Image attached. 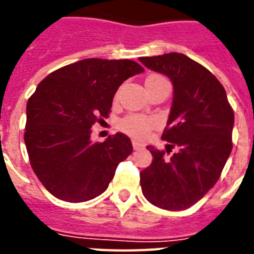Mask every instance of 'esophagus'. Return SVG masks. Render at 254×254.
<instances>
[{
	"label": "esophagus",
	"instance_id": "34e87169",
	"mask_svg": "<svg viewBox=\"0 0 254 254\" xmlns=\"http://www.w3.org/2000/svg\"><path fill=\"white\" fill-rule=\"evenodd\" d=\"M142 145H141V143L139 142H137V141H133V149H134V150H141V149H142Z\"/></svg>",
	"mask_w": 254,
	"mask_h": 254
}]
</instances>
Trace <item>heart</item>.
<instances>
[{"instance_id": "obj_1", "label": "heart", "mask_w": 254, "mask_h": 254, "mask_svg": "<svg viewBox=\"0 0 254 254\" xmlns=\"http://www.w3.org/2000/svg\"><path fill=\"white\" fill-rule=\"evenodd\" d=\"M163 80H166V79H163L162 76H158V75H151V76L147 77L145 84L147 87V85L155 84V83ZM155 125H157V121L153 117L141 115H127L124 119L120 120L119 129L124 133L134 137V138L143 139L147 135L149 130L153 129Z\"/></svg>"}]
</instances>
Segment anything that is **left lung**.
Here are the masks:
<instances>
[{
  "mask_svg": "<svg viewBox=\"0 0 254 254\" xmlns=\"http://www.w3.org/2000/svg\"><path fill=\"white\" fill-rule=\"evenodd\" d=\"M173 81L174 100L162 138L166 150L147 146L153 162L139 173L151 204L182 211L199 201L215 183L232 150L235 113L224 87L212 72L183 54L139 58ZM177 146L178 151L169 155Z\"/></svg>",
  "mask_w": 254,
  "mask_h": 254,
  "instance_id": "8db88e82",
  "label": "left lung"
}]
</instances>
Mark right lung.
Returning a JSON list of instances; mask_svg holds the SVG:
<instances>
[{
    "label": "right lung",
    "instance_id": "obj_1",
    "mask_svg": "<svg viewBox=\"0 0 254 254\" xmlns=\"http://www.w3.org/2000/svg\"><path fill=\"white\" fill-rule=\"evenodd\" d=\"M141 72L129 59H84L38 84L27 101L23 137L34 173L54 196L79 203L108 189L133 146L123 133L92 143L91 127L109 117L120 85Z\"/></svg>",
    "mask_w": 254,
    "mask_h": 254
}]
</instances>
